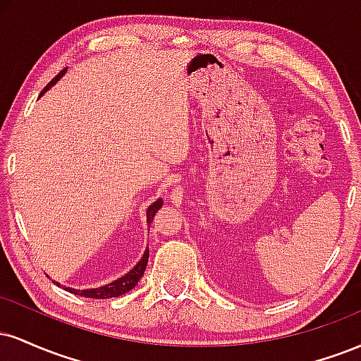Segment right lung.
<instances>
[{
    "label": "right lung",
    "mask_w": 361,
    "mask_h": 361,
    "mask_svg": "<svg viewBox=\"0 0 361 361\" xmlns=\"http://www.w3.org/2000/svg\"><path fill=\"white\" fill-rule=\"evenodd\" d=\"M64 71H66V69H62V71L57 74V76L54 78V80L49 82L47 86H45L44 91L47 90L49 86H52L57 80H59L62 74H64ZM44 91H42V93H44ZM161 205H163V200H161V198H159V200L154 202V204L149 207V209H147V224L152 222V219H154V215H156V210L159 209ZM147 259H149V250H146V252H144L142 259H140L139 263L135 264L134 270L128 271L126 276H122V279L115 280L114 283L105 285V287L90 288V290H74V288H66V290L73 292L74 295H82V297H88V299H111V297H120V295H122V293L128 292V290H132V288L135 287V285H137V281L140 280V276L144 275V270H146ZM57 285H59V283H57Z\"/></svg>",
    "instance_id": "1"
}]
</instances>
